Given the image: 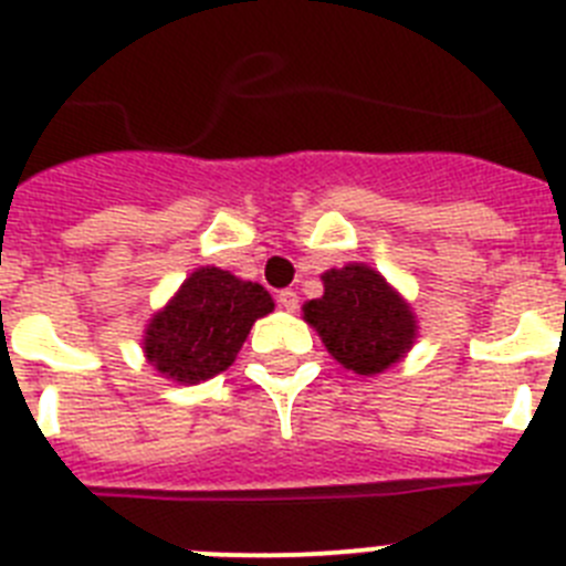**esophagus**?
<instances>
[{"label":"esophagus","instance_id":"obj_1","mask_svg":"<svg viewBox=\"0 0 566 566\" xmlns=\"http://www.w3.org/2000/svg\"><path fill=\"white\" fill-rule=\"evenodd\" d=\"M277 303H280V308H286V312H294V308H297V292H292V289H283V292L277 294Z\"/></svg>","mask_w":566,"mask_h":566}]
</instances>
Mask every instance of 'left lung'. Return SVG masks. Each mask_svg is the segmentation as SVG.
Here are the masks:
<instances>
[{
  "mask_svg": "<svg viewBox=\"0 0 566 566\" xmlns=\"http://www.w3.org/2000/svg\"><path fill=\"white\" fill-rule=\"evenodd\" d=\"M323 297L303 306V319L348 371L365 377L385 371L417 339L411 306L371 266L332 269L323 274Z\"/></svg>",
  "mask_w": 566,
  "mask_h": 566,
  "instance_id": "8db88e82",
  "label": "left lung"
}]
</instances>
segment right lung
<instances>
[{
	"mask_svg": "<svg viewBox=\"0 0 566 566\" xmlns=\"http://www.w3.org/2000/svg\"><path fill=\"white\" fill-rule=\"evenodd\" d=\"M274 300L252 280L218 266L195 269L144 332V354L161 377L203 382L227 371L247 343L254 319L266 317Z\"/></svg>",
	"mask_w": 566,
	"mask_h": 566,
	"instance_id": "add662e5",
	"label": "right lung"
}]
</instances>
